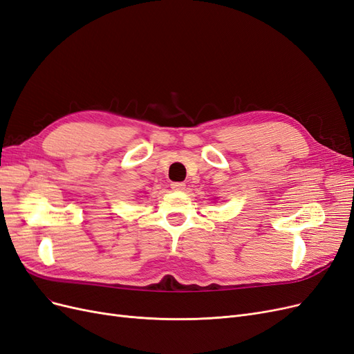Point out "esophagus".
Segmentation results:
<instances>
[{"mask_svg": "<svg viewBox=\"0 0 354 354\" xmlns=\"http://www.w3.org/2000/svg\"><path fill=\"white\" fill-rule=\"evenodd\" d=\"M171 189L176 190V192H181V190L186 189V185H185V183H181V181H174V183H171Z\"/></svg>", "mask_w": 354, "mask_h": 354, "instance_id": "obj_1", "label": "esophagus"}]
</instances>
